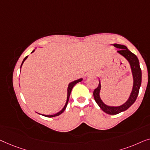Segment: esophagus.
Wrapping results in <instances>:
<instances>
[{"mask_svg": "<svg viewBox=\"0 0 150 150\" xmlns=\"http://www.w3.org/2000/svg\"><path fill=\"white\" fill-rule=\"evenodd\" d=\"M96 75V73L94 71V72H91V73H88V76H92V75Z\"/></svg>", "mask_w": 150, "mask_h": 150, "instance_id": "obj_1", "label": "esophagus"}]
</instances>
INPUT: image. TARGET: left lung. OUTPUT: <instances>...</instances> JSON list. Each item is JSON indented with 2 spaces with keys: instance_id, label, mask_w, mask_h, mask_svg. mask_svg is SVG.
<instances>
[{
  "instance_id": "obj_1",
  "label": "left lung",
  "mask_w": 150,
  "mask_h": 150,
  "mask_svg": "<svg viewBox=\"0 0 150 150\" xmlns=\"http://www.w3.org/2000/svg\"><path fill=\"white\" fill-rule=\"evenodd\" d=\"M111 45L114 46L119 50L117 52V54L123 56L126 60L129 63L130 67V70L132 72V79H133V85H132V91L128 97V100L125 103L119 106H111L108 105L103 102L100 98V90H101V83L100 78H98L99 84L98 86L96 88L94 91V98L96 103L100 107V108L107 114L109 115H115L124 111L129 108L133 103L135 102L139 94V89H140L141 85V70L139 65V59L136 55L132 53L127 47L124 45H120V44L113 43Z\"/></svg>"
}]
</instances>
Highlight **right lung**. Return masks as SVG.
Instances as JSON below:
<instances>
[{"instance_id":"right-lung-1","label":"right lung","mask_w":150,"mask_h":150,"mask_svg":"<svg viewBox=\"0 0 150 150\" xmlns=\"http://www.w3.org/2000/svg\"><path fill=\"white\" fill-rule=\"evenodd\" d=\"M35 49H37V47H35ZM35 50H34L32 52H31V53H33V52H35ZM28 56H27L26 57H25L24 60H23L22 62V64H21V66H20V69H21V68H22V64H23V63H24V61L26 60L27 58H28ZM20 72H21V71H20ZM82 80H83V79H82V78H80V79H79L75 80V81H73L71 82V83H69V85H68V88H67V101H66V103H65V105H64V107H63V108H62V109H61V110H60V111H59V112L56 113H55V114H54V115H44V114H40V113H39V114H40V115H43V116L48 117H53L58 116V115H60L61 114V113H62L63 112H64L65 109H66V107H67V104H68V103H69V96H70V94H71V90H72L73 88V86H74L76 83H79V82H81V81H82Z\"/></svg>"}]
</instances>
